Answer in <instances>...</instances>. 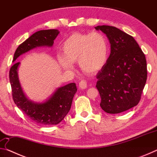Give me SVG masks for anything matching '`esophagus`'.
Returning <instances> with one entry per match:
<instances>
[{"label": "esophagus", "mask_w": 157, "mask_h": 157, "mask_svg": "<svg viewBox=\"0 0 157 157\" xmlns=\"http://www.w3.org/2000/svg\"><path fill=\"white\" fill-rule=\"evenodd\" d=\"M79 88L82 89H86L87 87V82L86 80H84V79H82V80L79 82Z\"/></svg>", "instance_id": "34e87169"}]
</instances>
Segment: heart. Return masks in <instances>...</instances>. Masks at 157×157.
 Masks as SVG:
<instances>
[{
  "label": "heart",
  "instance_id": "heart-1",
  "mask_svg": "<svg viewBox=\"0 0 157 157\" xmlns=\"http://www.w3.org/2000/svg\"><path fill=\"white\" fill-rule=\"evenodd\" d=\"M59 61L65 69H71L78 61L79 68L86 74H94L105 66L108 57L105 37L98 32L90 34L75 33L69 36L62 46Z\"/></svg>",
  "mask_w": 157,
  "mask_h": 157
}]
</instances>
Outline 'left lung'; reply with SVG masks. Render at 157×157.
<instances>
[{
    "instance_id": "obj_1",
    "label": "left lung",
    "mask_w": 157,
    "mask_h": 157,
    "mask_svg": "<svg viewBox=\"0 0 157 157\" xmlns=\"http://www.w3.org/2000/svg\"><path fill=\"white\" fill-rule=\"evenodd\" d=\"M107 35L111 53L97 74L100 107L108 113H119L139 104L147 80V62L139 44L129 34L113 26L98 25Z\"/></svg>"
}]
</instances>
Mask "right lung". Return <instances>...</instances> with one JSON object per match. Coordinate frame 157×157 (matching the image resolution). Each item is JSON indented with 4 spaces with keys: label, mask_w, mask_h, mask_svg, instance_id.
Wrapping results in <instances>:
<instances>
[{
    "label": "right lung",
    "mask_w": 157,
    "mask_h": 157,
    "mask_svg": "<svg viewBox=\"0 0 157 157\" xmlns=\"http://www.w3.org/2000/svg\"><path fill=\"white\" fill-rule=\"evenodd\" d=\"M57 30H44L36 32L19 45L16 50L13 62L26 52L36 47H51L59 34ZM20 62L14 63L10 70V82L12 86L13 100L18 109L32 121L41 125L57 124L70 111L74 95L78 91L75 83H71L57 89L48 100L43 103L33 102L25 97L18 78Z\"/></svg>",
    "instance_id": "1"
}]
</instances>
